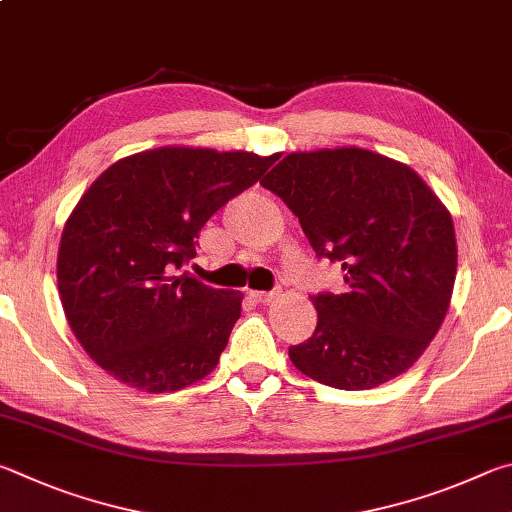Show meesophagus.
Segmentation results:
<instances>
[{"mask_svg": "<svg viewBox=\"0 0 512 512\" xmlns=\"http://www.w3.org/2000/svg\"><path fill=\"white\" fill-rule=\"evenodd\" d=\"M249 297L258 301V303H270L276 297V292H258V290H254V292H249Z\"/></svg>", "mask_w": 512, "mask_h": 512, "instance_id": "esophagus-1", "label": "esophagus"}]
</instances>
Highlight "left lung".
I'll list each match as a JSON object with an SVG mask.
<instances>
[{"instance_id":"8db88e82","label":"left lung","mask_w":512,"mask_h":512,"mask_svg":"<svg viewBox=\"0 0 512 512\" xmlns=\"http://www.w3.org/2000/svg\"><path fill=\"white\" fill-rule=\"evenodd\" d=\"M290 206L346 288L317 294V328L290 348L297 369L346 391L375 389L418 362L452 301L456 236L414 168L342 146L290 152L261 182Z\"/></svg>"}]
</instances>
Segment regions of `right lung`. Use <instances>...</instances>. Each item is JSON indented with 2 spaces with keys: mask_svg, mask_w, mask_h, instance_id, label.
Segmentation results:
<instances>
[{
  "mask_svg": "<svg viewBox=\"0 0 512 512\" xmlns=\"http://www.w3.org/2000/svg\"><path fill=\"white\" fill-rule=\"evenodd\" d=\"M279 155L164 146L103 170L69 213L58 294L85 353L132 389L179 391L218 366L242 294L179 274L195 238Z\"/></svg>",
  "mask_w": 512,
  "mask_h": 512,
  "instance_id": "add662e5",
  "label": "right lung"
}]
</instances>
